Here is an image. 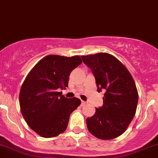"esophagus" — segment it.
<instances>
[{"label": "esophagus", "mask_w": 158, "mask_h": 158, "mask_svg": "<svg viewBox=\"0 0 158 158\" xmlns=\"http://www.w3.org/2000/svg\"><path fill=\"white\" fill-rule=\"evenodd\" d=\"M86 104V102L85 101H81V105L82 106H84V105Z\"/></svg>", "instance_id": "obj_1"}]
</instances>
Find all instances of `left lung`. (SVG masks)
I'll return each mask as SVG.
<instances>
[{
	"mask_svg": "<svg viewBox=\"0 0 158 158\" xmlns=\"http://www.w3.org/2000/svg\"><path fill=\"white\" fill-rule=\"evenodd\" d=\"M92 70L98 92L106 91L103 105L86 118L89 133L100 139H112L121 135L133 120L138 103L134 80L118 59L106 52L82 56Z\"/></svg>",
	"mask_w": 158,
	"mask_h": 158,
	"instance_id": "8db88e82",
	"label": "left lung"
}]
</instances>
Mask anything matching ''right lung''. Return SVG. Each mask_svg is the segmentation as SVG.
I'll use <instances>...</instances> for the list:
<instances>
[{
  "label": "right lung",
  "instance_id": "right-lung-1",
  "mask_svg": "<svg viewBox=\"0 0 158 158\" xmlns=\"http://www.w3.org/2000/svg\"><path fill=\"white\" fill-rule=\"evenodd\" d=\"M81 62L78 56L49 55L27 75L20 89V108L30 128L40 136L51 138L63 133L71 113L81 104L79 99H68L59 90L68 87L71 72Z\"/></svg>",
  "mask_w": 158,
  "mask_h": 158
}]
</instances>
